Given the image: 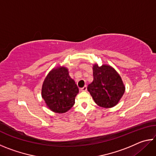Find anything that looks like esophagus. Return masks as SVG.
I'll use <instances>...</instances> for the list:
<instances>
[{
	"label": "esophagus",
	"instance_id": "obj_1",
	"mask_svg": "<svg viewBox=\"0 0 156 156\" xmlns=\"http://www.w3.org/2000/svg\"><path fill=\"white\" fill-rule=\"evenodd\" d=\"M87 86L85 85V86H84L83 88H81L80 90L81 91H87Z\"/></svg>",
	"mask_w": 156,
	"mask_h": 156
}]
</instances>
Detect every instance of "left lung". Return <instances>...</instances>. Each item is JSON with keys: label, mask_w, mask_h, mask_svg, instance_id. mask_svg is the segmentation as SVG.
<instances>
[{"label": "left lung", "mask_w": 156, "mask_h": 156, "mask_svg": "<svg viewBox=\"0 0 156 156\" xmlns=\"http://www.w3.org/2000/svg\"><path fill=\"white\" fill-rule=\"evenodd\" d=\"M94 80L87 90L94 102L99 107L112 108L115 106L122 97L125 86L120 76L109 65H93Z\"/></svg>", "instance_id": "left-lung-1"}]
</instances>
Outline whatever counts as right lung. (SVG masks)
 <instances>
[{"label": "right lung", "mask_w": 156, "mask_h": 156, "mask_svg": "<svg viewBox=\"0 0 156 156\" xmlns=\"http://www.w3.org/2000/svg\"><path fill=\"white\" fill-rule=\"evenodd\" d=\"M79 89L64 66L53 68L44 78L41 95L47 107L54 113H64L75 103Z\"/></svg>", "instance_id": "obj_1"}]
</instances>
